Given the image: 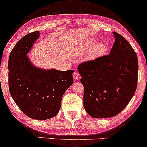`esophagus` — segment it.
Segmentation results:
<instances>
[{"mask_svg": "<svg viewBox=\"0 0 147 147\" xmlns=\"http://www.w3.org/2000/svg\"><path fill=\"white\" fill-rule=\"evenodd\" d=\"M73 77H74V80H78L80 79V74L78 73V72H74V74H73Z\"/></svg>", "mask_w": 147, "mask_h": 147, "instance_id": "1", "label": "esophagus"}]
</instances>
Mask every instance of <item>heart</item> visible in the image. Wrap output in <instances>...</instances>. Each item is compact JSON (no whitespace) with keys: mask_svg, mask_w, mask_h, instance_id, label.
<instances>
[{"mask_svg":"<svg viewBox=\"0 0 147 147\" xmlns=\"http://www.w3.org/2000/svg\"><path fill=\"white\" fill-rule=\"evenodd\" d=\"M96 40L94 39H90L87 42V43H85V45L82 46V49H78L76 51V55H80L81 53H83V50L81 49H89L91 48L89 51V58H94L98 56H100L103 55L104 54L106 53V51L107 50V45L104 43H98L96 44Z\"/></svg>","mask_w":147,"mask_h":147,"instance_id":"heart-1","label":"heart"}]
</instances>
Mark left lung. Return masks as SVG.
<instances>
[{
	"label": "left lung",
	"mask_w": 147,
	"mask_h": 147,
	"mask_svg": "<svg viewBox=\"0 0 147 147\" xmlns=\"http://www.w3.org/2000/svg\"><path fill=\"white\" fill-rule=\"evenodd\" d=\"M109 55L81 63L78 67L84 87L83 105L94 118L118 115L134 96L138 80V60L123 36L113 32Z\"/></svg>",
	"instance_id": "8db88e82"
}]
</instances>
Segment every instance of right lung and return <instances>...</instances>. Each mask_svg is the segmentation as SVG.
I'll use <instances>...</instances> for the list:
<instances>
[{
    "mask_svg": "<svg viewBox=\"0 0 147 147\" xmlns=\"http://www.w3.org/2000/svg\"><path fill=\"white\" fill-rule=\"evenodd\" d=\"M39 37V31L29 33L11 51L8 86L14 102L26 116L44 120L59 112L63 94L73 83L74 71L46 70L33 66L26 55Z\"/></svg>",
    "mask_w": 147,
    "mask_h": 147,
    "instance_id": "add662e5",
    "label": "right lung"
}]
</instances>
